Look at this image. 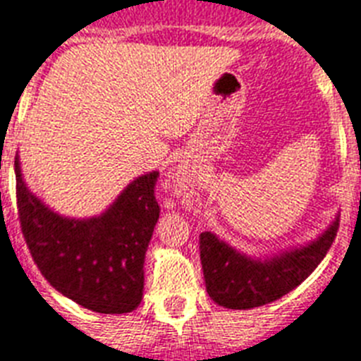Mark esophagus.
I'll return each mask as SVG.
<instances>
[{"mask_svg":"<svg viewBox=\"0 0 361 361\" xmlns=\"http://www.w3.org/2000/svg\"><path fill=\"white\" fill-rule=\"evenodd\" d=\"M180 183H183V180H180Z\"/></svg>","mask_w":361,"mask_h":361,"instance_id":"34e87169","label":"esophagus"}]
</instances>
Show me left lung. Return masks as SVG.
Returning <instances> with one entry per match:
<instances>
[{
    "label": "left lung",
    "instance_id": "obj_1",
    "mask_svg": "<svg viewBox=\"0 0 361 361\" xmlns=\"http://www.w3.org/2000/svg\"><path fill=\"white\" fill-rule=\"evenodd\" d=\"M339 219L306 247L256 259L237 252L215 233H200V262L206 289L219 306L250 310L282 298L306 280L332 247Z\"/></svg>",
    "mask_w": 361,
    "mask_h": 361
}]
</instances>
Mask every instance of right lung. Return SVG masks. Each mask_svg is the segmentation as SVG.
<instances>
[{
    "label": "right lung",
    "instance_id": "1",
    "mask_svg": "<svg viewBox=\"0 0 361 361\" xmlns=\"http://www.w3.org/2000/svg\"><path fill=\"white\" fill-rule=\"evenodd\" d=\"M16 204L23 239L38 271L59 293L98 313H130L142 300L145 256L159 219V172L139 176L92 219H68L25 187L18 155Z\"/></svg>",
    "mask_w": 361,
    "mask_h": 361
}]
</instances>
